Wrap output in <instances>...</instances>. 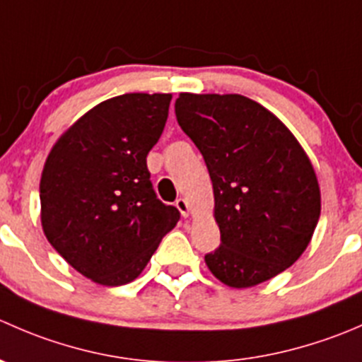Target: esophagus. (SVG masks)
Listing matches in <instances>:
<instances>
[{
    "instance_id": "34e87169",
    "label": "esophagus",
    "mask_w": 362,
    "mask_h": 362,
    "mask_svg": "<svg viewBox=\"0 0 362 362\" xmlns=\"http://www.w3.org/2000/svg\"><path fill=\"white\" fill-rule=\"evenodd\" d=\"M177 208H178V211H180L182 215H184V217H189V214H191V204H189V202L185 198H178L177 199Z\"/></svg>"
}]
</instances>
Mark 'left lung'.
<instances>
[{
    "instance_id": "obj_1",
    "label": "left lung",
    "mask_w": 362,
    "mask_h": 362,
    "mask_svg": "<svg viewBox=\"0 0 362 362\" xmlns=\"http://www.w3.org/2000/svg\"><path fill=\"white\" fill-rule=\"evenodd\" d=\"M175 113L214 185L221 247L204 262L215 279L245 289L293 266L319 222L320 189L289 127L242 94L180 93Z\"/></svg>"
}]
</instances>
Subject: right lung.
<instances>
[{
    "label": "right lung",
    "mask_w": 362,
    "mask_h": 362,
    "mask_svg": "<svg viewBox=\"0 0 362 362\" xmlns=\"http://www.w3.org/2000/svg\"><path fill=\"white\" fill-rule=\"evenodd\" d=\"M170 101L171 94L147 93L101 101L47 156L43 233L68 264L100 286L133 282L180 218L159 202L147 170Z\"/></svg>",
    "instance_id": "add662e5"
}]
</instances>
